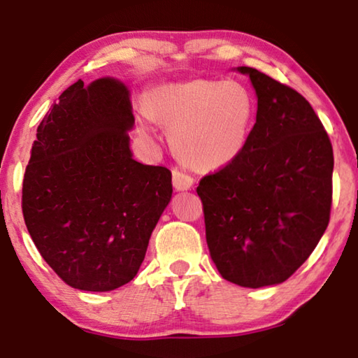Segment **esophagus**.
I'll use <instances>...</instances> for the list:
<instances>
[{"instance_id":"1","label":"esophagus","mask_w":358,"mask_h":358,"mask_svg":"<svg viewBox=\"0 0 358 358\" xmlns=\"http://www.w3.org/2000/svg\"><path fill=\"white\" fill-rule=\"evenodd\" d=\"M172 183H173V188L177 191H186V189L193 188L194 180L191 178L189 175L180 172V170H173Z\"/></svg>"}]
</instances>
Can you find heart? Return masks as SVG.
Wrapping results in <instances>:
<instances>
[{"mask_svg":"<svg viewBox=\"0 0 358 358\" xmlns=\"http://www.w3.org/2000/svg\"><path fill=\"white\" fill-rule=\"evenodd\" d=\"M145 110L170 128L175 156L191 169H225L246 149L255 119L250 90L238 80L193 78L154 87ZM145 133L151 131L146 124Z\"/></svg>","mask_w":358,"mask_h":358,"instance_id":"1","label":"heart"}]
</instances>
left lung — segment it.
<instances>
[{
	"label": "left lung",
	"mask_w": 358,
	"mask_h": 358,
	"mask_svg": "<svg viewBox=\"0 0 358 358\" xmlns=\"http://www.w3.org/2000/svg\"><path fill=\"white\" fill-rule=\"evenodd\" d=\"M257 96L249 143L236 161L197 186L206 239L223 278L243 287L286 281L329 222L333 148L308 101L252 67Z\"/></svg>",
	"instance_id": "8db88e82"
}]
</instances>
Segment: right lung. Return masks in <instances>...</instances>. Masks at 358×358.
I'll use <instances>...</instances> for the list:
<instances>
[{
  "mask_svg": "<svg viewBox=\"0 0 358 358\" xmlns=\"http://www.w3.org/2000/svg\"><path fill=\"white\" fill-rule=\"evenodd\" d=\"M130 90L114 77L59 96L36 130L22 188L24 220L69 286L106 292L135 278L172 199V173L135 161Z\"/></svg>",
  "mask_w": 358,
  "mask_h": 358,
  "instance_id": "obj_1",
  "label": "right lung"
}]
</instances>
